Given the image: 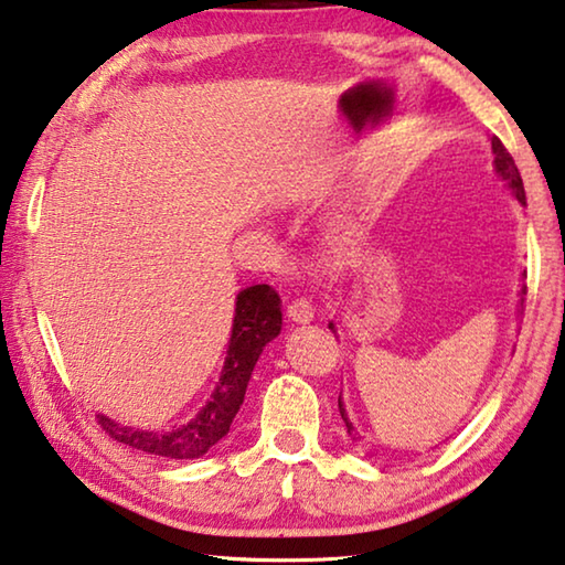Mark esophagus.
Wrapping results in <instances>:
<instances>
[{"instance_id": "esophagus-1", "label": "esophagus", "mask_w": 565, "mask_h": 565, "mask_svg": "<svg viewBox=\"0 0 565 565\" xmlns=\"http://www.w3.org/2000/svg\"><path fill=\"white\" fill-rule=\"evenodd\" d=\"M286 317L297 321V324H307V321L315 319V307H311L307 299H294L289 301V307H286Z\"/></svg>"}]
</instances>
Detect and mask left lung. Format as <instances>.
Instances as JSON below:
<instances>
[{
	"label": "left lung",
	"mask_w": 565,
	"mask_h": 565,
	"mask_svg": "<svg viewBox=\"0 0 565 565\" xmlns=\"http://www.w3.org/2000/svg\"><path fill=\"white\" fill-rule=\"evenodd\" d=\"M490 142H492V153H495V170H498V175L503 178V181H508V188H510V191H513L515 199L521 201V203H525L523 178H521V173H518V166H515L513 156L508 153L505 146H503V142H500L498 138H492ZM523 294H527V291L523 289ZM521 307H523V301H521ZM339 412H342V419H344V425H347V433L352 435V440H354L356 433H354L352 423H349V419H347V412H344V407H342V402H339Z\"/></svg>",
	"instance_id": "8db88e82"
}]
</instances>
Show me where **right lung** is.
<instances>
[{"label": "right lung", "instance_id": "add662e5", "mask_svg": "<svg viewBox=\"0 0 565 565\" xmlns=\"http://www.w3.org/2000/svg\"><path fill=\"white\" fill-rule=\"evenodd\" d=\"M281 331V299L268 284L248 286L236 299L234 331H231L228 356L216 392L191 423L175 427L173 433H146V429L122 427L105 415H95L107 437L132 450L158 455L168 460L201 458L231 429L238 407L244 405L246 384L264 347Z\"/></svg>", "mask_w": 565, "mask_h": 565}]
</instances>
